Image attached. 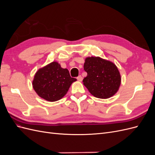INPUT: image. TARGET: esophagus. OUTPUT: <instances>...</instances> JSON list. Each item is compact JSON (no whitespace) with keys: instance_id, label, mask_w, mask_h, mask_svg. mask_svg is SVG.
<instances>
[{"instance_id":"34e87169","label":"esophagus","mask_w":155,"mask_h":155,"mask_svg":"<svg viewBox=\"0 0 155 155\" xmlns=\"http://www.w3.org/2000/svg\"><path fill=\"white\" fill-rule=\"evenodd\" d=\"M77 79H78V80L79 81H82V79H83V78H82L81 76H79L77 78Z\"/></svg>"}]
</instances>
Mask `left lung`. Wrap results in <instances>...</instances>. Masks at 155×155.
<instances>
[{"mask_svg":"<svg viewBox=\"0 0 155 155\" xmlns=\"http://www.w3.org/2000/svg\"><path fill=\"white\" fill-rule=\"evenodd\" d=\"M84 70L87 76L83 79V85L94 97L107 99L118 92L121 76L112 62L100 57H88L85 59Z\"/></svg>","mask_w":155,"mask_h":155,"instance_id":"left-lung-1","label":"left lung"}]
</instances>
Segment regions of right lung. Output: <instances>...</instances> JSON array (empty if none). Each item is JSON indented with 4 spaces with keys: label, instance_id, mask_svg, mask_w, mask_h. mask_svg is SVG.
<instances>
[{
    "label": "right lung",
    "instance_id": "add662e5",
    "mask_svg": "<svg viewBox=\"0 0 155 155\" xmlns=\"http://www.w3.org/2000/svg\"><path fill=\"white\" fill-rule=\"evenodd\" d=\"M76 78H71L68 69L53 61L38 70L32 82L33 88L43 99L48 101L59 100L66 94Z\"/></svg>",
    "mask_w": 155,
    "mask_h": 155
}]
</instances>
